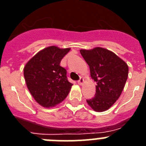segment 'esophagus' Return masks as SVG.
Listing matches in <instances>:
<instances>
[{
    "label": "esophagus",
    "instance_id": "34e87169",
    "mask_svg": "<svg viewBox=\"0 0 146 146\" xmlns=\"http://www.w3.org/2000/svg\"><path fill=\"white\" fill-rule=\"evenodd\" d=\"M83 82H84V79H83L82 77H80L79 80L77 81V82H78V84L79 85H82V83H83Z\"/></svg>",
    "mask_w": 146,
    "mask_h": 146
}]
</instances>
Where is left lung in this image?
<instances>
[{
	"instance_id": "1",
	"label": "left lung",
	"mask_w": 146,
	"mask_h": 146,
	"mask_svg": "<svg viewBox=\"0 0 146 146\" xmlns=\"http://www.w3.org/2000/svg\"><path fill=\"white\" fill-rule=\"evenodd\" d=\"M80 53L96 82L95 96L86 102L95 111H105L121 96L128 77V66L113 52L102 47L81 50Z\"/></svg>"
}]
</instances>
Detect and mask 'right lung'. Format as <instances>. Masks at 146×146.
Here are the masks:
<instances>
[{
  "label": "right lung",
  "mask_w": 146,
  "mask_h": 146,
  "mask_svg": "<svg viewBox=\"0 0 146 146\" xmlns=\"http://www.w3.org/2000/svg\"><path fill=\"white\" fill-rule=\"evenodd\" d=\"M70 49L51 46L41 50L24 68L27 87L34 99L44 108L63 102L73 84L66 77V69L60 66Z\"/></svg>",
  "instance_id": "obj_1"
}]
</instances>
